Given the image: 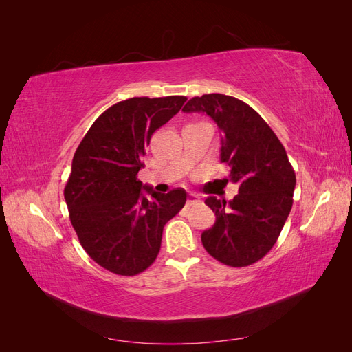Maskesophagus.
<instances>
[{"label": "esophagus", "instance_id": "1", "mask_svg": "<svg viewBox=\"0 0 352 352\" xmlns=\"http://www.w3.org/2000/svg\"><path fill=\"white\" fill-rule=\"evenodd\" d=\"M199 201H201V197H199V195H197V194H189L188 201H186V206L190 207V206H194V204H198Z\"/></svg>", "mask_w": 352, "mask_h": 352}]
</instances>
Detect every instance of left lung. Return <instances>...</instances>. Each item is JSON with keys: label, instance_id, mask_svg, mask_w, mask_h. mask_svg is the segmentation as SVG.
Segmentation results:
<instances>
[{"label": "left lung", "instance_id": "1", "mask_svg": "<svg viewBox=\"0 0 352 352\" xmlns=\"http://www.w3.org/2000/svg\"><path fill=\"white\" fill-rule=\"evenodd\" d=\"M182 111L214 120L221 133L220 162L230 167L226 182L239 185L230 201L206 199L216 221L202 232V245L232 267L261 260L278 241L294 202L296 177L283 145L263 117L235 97L206 94L189 100Z\"/></svg>", "mask_w": 352, "mask_h": 352}]
</instances>
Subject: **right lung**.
I'll return each instance as SVG.
<instances>
[{
    "instance_id": "add662e5",
    "label": "right lung",
    "mask_w": 352,
    "mask_h": 352,
    "mask_svg": "<svg viewBox=\"0 0 352 352\" xmlns=\"http://www.w3.org/2000/svg\"><path fill=\"white\" fill-rule=\"evenodd\" d=\"M185 101L173 95L117 102L94 122L74 153L65 188L72 226L89 257L111 273L135 276L150 267L164 225L185 206V189L160 194L136 177L153 133Z\"/></svg>"
}]
</instances>
